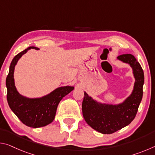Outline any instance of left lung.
<instances>
[{
  "label": "left lung",
  "instance_id": "1",
  "mask_svg": "<svg viewBox=\"0 0 155 155\" xmlns=\"http://www.w3.org/2000/svg\"><path fill=\"white\" fill-rule=\"evenodd\" d=\"M120 61L133 68L135 83L131 95L117 105L98 103L84 92L83 115L88 125L103 134H111L130 124L135 117L142 99L143 71L135 57L131 54L117 57Z\"/></svg>",
  "mask_w": 155,
  "mask_h": 155
}]
</instances>
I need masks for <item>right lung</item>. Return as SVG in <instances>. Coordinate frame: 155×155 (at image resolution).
I'll list each match as a JSON object with an SVG mask.
<instances>
[{"mask_svg": "<svg viewBox=\"0 0 155 155\" xmlns=\"http://www.w3.org/2000/svg\"><path fill=\"white\" fill-rule=\"evenodd\" d=\"M31 48L38 49L34 46L28 47L15 55L12 60L6 78L7 99L12 111L23 124L29 127L39 128L48 125L53 121L59 102L74 90V87L65 86L59 87L47 96L40 98H28L21 96L15 87L14 68L18 59Z\"/></svg>", "mask_w": 155, "mask_h": 155, "instance_id": "right-lung-1", "label": "right lung"}]
</instances>
